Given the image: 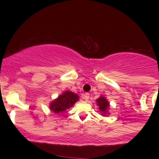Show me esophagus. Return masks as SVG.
Segmentation results:
<instances>
[{"mask_svg":"<svg viewBox=\"0 0 159 159\" xmlns=\"http://www.w3.org/2000/svg\"><path fill=\"white\" fill-rule=\"evenodd\" d=\"M89 98H90V94H89L88 93H86L84 95L83 98L85 100V101H87V100L89 99Z\"/></svg>","mask_w":159,"mask_h":159,"instance_id":"obj_1","label":"esophagus"}]
</instances>
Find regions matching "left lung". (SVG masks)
I'll use <instances>...</instances> for the list:
<instances>
[{"mask_svg": "<svg viewBox=\"0 0 159 159\" xmlns=\"http://www.w3.org/2000/svg\"><path fill=\"white\" fill-rule=\"evenodd\" d=\"M96 102H97L99 111H101V113H102L103 116H106V114H108L107 109L109 108V102L106 98L103 96H100L96 99Z\"/></svg>", "mask_w": 159, "mask_h": 159, "instance_id": "obj_1", "label": "left lung"}]
</instances>
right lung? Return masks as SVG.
<instances>
[{
  "instance_id": "add662e5",
  "label": "right lung",
  "mask_w": 159,
  "mask_h": 159,
  "mask_svg": "<svg viewBox=\"0 0 159 159\" xmlns=\"http://www.w3.org/2000/svg\"><path fill=\"white\" fill-rule=\"evenodd\" d=\"M79 99L78 95L71 92V91H65L63 93L60 95L56 99L50 103L49 107L51 111L55 114H62L65 112L67 109L70 108L75 105L76 102Z\"/></svg>"
}]
</instances>
